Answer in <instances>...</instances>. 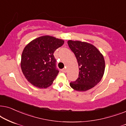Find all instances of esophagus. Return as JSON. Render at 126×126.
<instances>
[{
  "instance_id": "obj_1",
  "label": "esophagus",
  "mask_w": 126,
  "mask_h": 126,
  "mask_svg": "<svg viewBox=\"0 0 126 126\" xmlns=\"http://www.w3.org/2000/svg\"><path fill=\"white\" fill-rule=\"evenodd\" d=\"M62 72H63V73H66V72H67V70H66V68H63V69H62Z\"/></svg>"
}]
</instances>
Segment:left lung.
Listing matches in <instances>:
<instances>
[{"label":"left lung","mask_w":126,"mask_h":126,"mask_svg":"<svg viewBox=\"0 0 126 126\" xmlns=\"http://www.w3.org/2000/svg\"><path fill=\"white\" fill-rule=\"evenodd\" d=\"M67 43L76 57L79 71L78 78L70 82V86L77 91L90 89L100 82L104 73L105 60L103 55L89 43L72 40Z\"/></svg>","instance_id":"8db88e82"}]
</instances>
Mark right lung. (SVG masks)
<instances>
[{"label":"right lung","instance_id":"1","mask_svg":"<svg viewBox=\"0 0 126 126\" xmlns=\"http://www.w3.org/2000/svg\"><path fill=\"white\" fill-rule=\"evenodd\" d=\"M64 41L49 36L40 37L25 47L21 67L26 79L38 88L51 86L59 73L53 53Z\"/></svg>","mask_w":126,"mask_h":126}]
</instances>
